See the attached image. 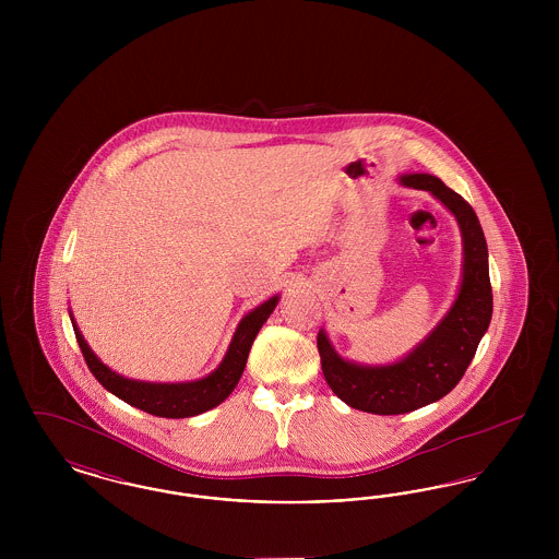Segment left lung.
<instances>
[{
    "label": "left lung",
    "instance_id": "left-lung-1",
    "mask_svg": "<svg viewBox=\"0 0 559 559\" xmlns=\"http://www.w3.org/2000/svg\"><path fill=\"white\" fill-rule=\"evenodd\" d=\"M399 182L431 192L454 215L463 239V274L444 319L396 362L347 360L320 329L317 346L329 388L347 406L372 415H402L444 399L467 371L492 319L488 247L472 205L431 174H404Z\"/></svg>",
    "mask_w": 559,
    "mask_h": 559
}]
</instances>
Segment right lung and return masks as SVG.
<instances>
[{
    "label": "right lung",
    "instance_id": "right-lung-1",
    "mask_svg": "<svg viewBox=\"0 0 559 559\" xmlns=\"http://www.w3.org/2000/svg\"><path fill=\"white\" fill-rule=\"evenodd\" d=\"M278 299L281 297L274 295L262 306L253 308L251 312H247L242 317L233 340H230V346L226 349V354L215 371L210 372L203 379L182 381V383L140 381V379H130V377H123V374L108 369L107 365L92 352V347L87 346V342L83 340L80 326L71 312H69V317L73 322V331H75L81 354H83L90 371L105 390L115 394L117 399L132 404L144 413H151L155 417L185 419V417H194L205 411H212L213 406L222 404L233 394V390L239 383L240 374L245 371L251 344L258 337L262 324L270 319Z\"/></svg>",
    "mask_w": 559,
    "mask_h": 559
}]
</instances>
